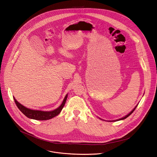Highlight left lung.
<instances>
[{"mask_svg":"<svg viewBox=\"0 0 157 157\" xmlns=\"http://www.w3.org/2000/svg\"><path fill=\"white\" fill-rule=\"evenodd\" d=\"M137 106H136V107H135V108H134V109H132V111H131V112H130V113H129L128 114H127L126 116H124V117H122V118H121V119H118V120H117V121H121V120H123V119H125L126 118H127L128 117H129V116H130V115H131V114H132V113L134 112V111L136 109V107H137Z\"/></svg>","mask_w":157,"mask_h":157,"instance_id":"left-lung-1","label":"left lung"}]
</instances>
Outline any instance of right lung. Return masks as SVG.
<instances>
[{
  "mask_svg": "<svg viewBox=\"0 0 157 157\" xmlns=\"http://www.w3.org/2000/svg\"><path fill=\"white\" fill-rule=\"evenodd\" d=\"M67 98V94L66 96L61 105L58 108H56V109L52 111H40V110L31 109H29V108L24 106L23 105L20 104L16 100V99L14 98V102L17 105L18 108L27 117H28L29 119H34V120H37V121H46V120H49V119H52L60 113L61 111L62 110L63 108L64 107V105H65Z\"/></svg>",
  "mask_w": 157,
  "mask_h": 157,
  "instance_id": "obj_1",
  "label": "right lung"
}]
</instances>
